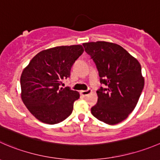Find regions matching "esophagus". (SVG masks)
Masks as SVG:
<instances>
[{
    "label": "esophagus",
    "instance_id": "obj_1",
    "mask_svg": "<svg viewBox=\"0 0 160 160\" xmlns=\"http://www.w3.org/2000/svg\"><path fill=\"white\" fill-rule=\"evenodd\" d=\"M80 94H81V96L86 97V96H88V95H89L90 93H92V90L90 89H88V90H80Z\"/></svg>",
    "mask_w": 160,
    "mask_h": 160
}]
</instances>
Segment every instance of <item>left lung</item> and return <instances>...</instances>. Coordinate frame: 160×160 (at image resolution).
I'll use <instances>...</instances> for the list:
<instances>
[{
	"mask_svg": "<svg viewBox=\"0 0 160 160\" xmlns=\"http://www.w3.org/2000/svg\"><path fill=\"white\" fill-rule=\"evenodd\" d=\"M83 46L96 64L100 81L107 87L97 91L92 114L108 125H116L126 119L138 103L145 84L141 65L115 43L98 41Z\"/></svg>",
	"mask_w": 160,
	"mask_h": 160,
	"instance_id": "obj_1",
	"label": "left lung"
}]
</instances>
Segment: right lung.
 Listing matches in <instances>:
<instances>
[{
  "instance_id": "1",
  "label": "right lung",
  "mask_w": 160,
  "mask_h": 160,
  "mask_svg": "<svg viewBox=\"0 0 160 160\" xmlns=\"http://www.w3.org/2000/svg\"><path fill=\"white\" fill-rule=\"evenodd\" d=\"M81 45L62 46L35 55L21 76V97L31 114L49 125L70 115L80 93L69 88H59L61 80L70 77L72 64L83 52Z\"/></svg>"
}]
</instances>
